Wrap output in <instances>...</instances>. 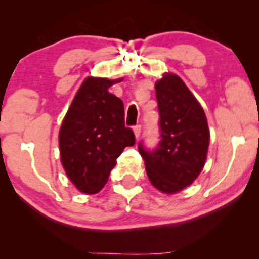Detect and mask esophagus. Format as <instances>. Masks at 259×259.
<instances>
[{"label": "esophagus", "instance_id": "esophagus-1", "mask_svg": "<svg viewBox=\"0 0 259 259\" xmlns=\"http://www.w3.org/2000/svg\"><path fill=\"white\" fill-rule=\"evenodd\" d=\"M134 134H135V138L139 139L140 134H141V125H135L134 126Z\"/></svg>", "mask_w": 259, "mask_h": 259}]
</instances>
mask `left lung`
I'll return each mask as SVG.
<instances>
[{
	"instance_id": "obj_1",
	"label": "left lung",
	"mask_w": 259,
	"mask_h": 259,
	"mask_svg": "<svg viewBox=\"0 0 259 259\" xmlns=\"http://www.w3.org/2000/svg\"><path fill=\"white\" fill-rule=\"evenodd\" d=\"M160 141L139 152L145 160L151 184L165 194H175L194 183L204 167L209 145L207 118L185 82L175 74H164L156 82Z\"/></svg>"
}]
</instances>
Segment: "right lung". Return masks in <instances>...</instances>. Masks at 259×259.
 I'll list each match as a JSON object with an SVG mask.
<instances>
[{
	"instance_id": "1",
	"label": "right lung",
	"mask_w": 259,
	"mask_h": 259,
	"mask_svg": "<svg viewBox=\"0 0 259 259\" xmlns=\"http://www.w3.org/2000/svg\"><path fill=\"white\" fill-rule=\"evenodd\" d=\"M121 79H85L59 130L65 174L84 194H96L108 180L117 158L135 135L124 123V105L108 89Z\"/></svg>"
}]
</instances>
